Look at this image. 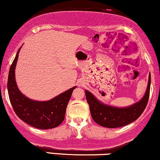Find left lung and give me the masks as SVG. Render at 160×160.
I'll use <instances>...</instances> for the list:
<instances>
[{
    "label": "left lung",
    "instance_id": "left-lung-1",
    "mask_svg": "<svg viewBox=\"0 0 160 160\" xmlns=\"http://www.w3.org/2000/svg\"><path fill=\"white\" fill-rule=\"evenodd\" d=\"M150 87L151 74H149L146 92L142 100L133 106L123 108L102 104L93 96L92 93L86 90L85 92L86 98L93 120L101 126L109 128H119L130 124L137 120L144 112L150 95Z\"/></svg>",
    "mask_w": 160,
    "mask_h": 160
}]
</instances>
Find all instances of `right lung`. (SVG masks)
<instances>
[{
  "instance_id": "add662e5",
  "label": "right lung",
  "mask_w": 160,
  "mask_h": 160,
  "mask_svg": "<svg viewBox=\"0 0 160 160\" xmlns=\"http://www.w3.org/2000/svg\"><path fill=\"white\" fill-rule=\"evenodd\" d=\"M20 49L21 48L10 67L7 82L10 102L14 111L21 120L36 128L49 129L58 127L65 118L66 107L76 87L45 102H38L26 98L18 88L15 78Z\"/></svg>"
}]
</instances>
